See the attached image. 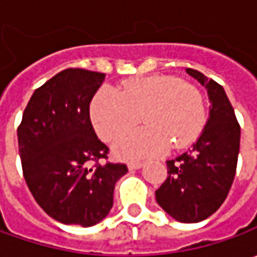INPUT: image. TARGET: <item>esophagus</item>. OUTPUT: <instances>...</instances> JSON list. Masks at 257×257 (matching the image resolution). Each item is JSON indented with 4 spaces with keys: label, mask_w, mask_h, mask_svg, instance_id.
Masks as SVG:
<instances>
[{
    "label": "esophagus",
    "mask_w": 257,
    "mask_h": 257,
    "mask_svg": "<svg viewBox=\"0 0 257 257\" xmlns=\"http://www.w3.org/2000/svg\"><path fill=\"white\" fill-rule=\"evenodd\" d=\"M127 167H128V170H139L143 167V163L142 162H132V163H128Z\"/></svg>",
    "instance_id": "obj_1"
}]
</instances>
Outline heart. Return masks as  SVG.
<instances>
[{
    "label": "heart",
    "instance_id": "b5f03b06",
    "mask_svg": "<svg viewBox=\"0 0 257 257\" xmlns=\"http://www.w3.org/2000/svg\"><path fill=\"white\" fill-rule=\"evenodd\" d=\"M146 127L121 134L113 154L121 160L159 156L170 147L183 149L196 142L206 123L202 93L172 75H152L124 81L117 90L103 87L90 103V118L103 140H113L137 123Z\"/></svg>",
    "mask_w": 257,
    "mask_h": 257
}]
</instances>
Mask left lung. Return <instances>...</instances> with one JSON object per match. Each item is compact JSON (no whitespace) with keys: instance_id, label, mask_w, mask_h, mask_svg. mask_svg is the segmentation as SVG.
<instances>
[{"instance_id":"obj_1","label":"left lung","mask_w":257,"mask_h":257,"mask_svg":"<svg viewBox=\"0 0 257 257\" xmlns=\"http://www.w3.org/2000/svg\"><path fill=\"white\" fill-rule=\"evenodd\" d=\"M209 95V118L189 152L167 160V179L156 190L159 206L174 220L207 219L230 190L240 146V127L224 88L197 70L186 68Z\"/></svg>"}]
</instances>
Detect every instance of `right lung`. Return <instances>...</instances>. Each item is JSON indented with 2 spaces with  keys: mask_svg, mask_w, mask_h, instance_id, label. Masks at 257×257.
Masks as SVG:
<instances>
[{
  "mask_svg": "<svg viewBox=\"0 0 257 257\" xmlns=\"http://www.w3.org/2000/svg\"><path fill=\"white\" fill-rule=\"evenodd\" d=\"M104 80L83 68L55 74L31 95L17 132L30 192L64 224L90 227L105 219L115 183L127 173L125 164H98L108 147L94 132L90 103Z\"/></svg>",
  "mask_w": 257,
  "mask_h": 257,
  "instance_id": "1",
  "label": "right lung"
}]
</instances>
